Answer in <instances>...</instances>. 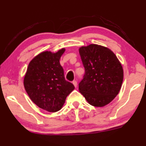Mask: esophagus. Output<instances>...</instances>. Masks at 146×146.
<instances>
[{
	"label": "esophagus",
	"mask_w": 146,
	"mask_h": 146,
	"mask_svg": "<svg viewBox=\"0 0 146 146\" xmlns=\"http://www.w3.org/2000/svg\"><path fill=\"white\" fill-rule=\"evenodd\" d=\"M73 85H74V86L76 88L77 86H78V82H77V81H75V80L73 81Z\"/></svg>",
	"instance_id": "obj_1"
}]
</instances>
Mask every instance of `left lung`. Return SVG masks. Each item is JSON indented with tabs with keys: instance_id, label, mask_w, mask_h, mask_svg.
<instances>
[{
	"instance_id": "obj_1",
	"label": "left lung",
	"mask_w": 146,
	"mask_h": 146,
	"mask_svg": "<svg viewBox=\"0 0 146 146\" xmlns=\"http://www.w3.org/2000/svg\"><path fill=\"white\" fill-rule=\"evenodd\" d=\"M79 52L85 68L79 91L92 106L108 105L120 92L123 82L120 62L110 49L102 45L82 46Z\"/></svg>"
}]
</instances>
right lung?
Masks as SVG:
<instances>
[{"instance_id":"obj_1","label":"right lung","mask_w":146,"mask_h":146,"mask_svg":"<svg viewBox=\"0 0 146 146\" xmlns=\"http://www.w3.org/2000/svg\"><path fill=\"white\" fill-rule=\"evenodd\" d=\"M65 48L53 53L45 51L29 63L24 78V88L35 105L49 112L59 111L66 98L75 89L65 80L60 59Z\"/></svg>"}]
</instances>
